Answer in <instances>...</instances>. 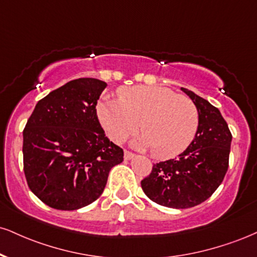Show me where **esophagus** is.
<instances>
[{
  "label": "esophagus",
  "mask_w": 257,
  "mask_h": 257,
  "mask_svg": "<svg viewBox=\"0 0 257 257\" xmlns=\"http://www.w3.org/2000/svg\"><path fill=\"white\" fill-rule=\"evenodd\" d=\"M135 157V154H133L131 152H128V151H124V159L125 160H131Z\"/></svg>",
  "instance_id": "obj_1"
}]
</instances>
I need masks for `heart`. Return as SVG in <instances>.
<instances>
[{
  "instance_id": "heart-1",
  "label": "heart",
  "mask_w": 257,
  "mask_h": 257,
  "mask_svg": "<svg viewBox=\"0 0 257 257\" xmlns=\"http://www.w3.org/2000/svg\"><path fill=\"white\" fill-rule=\"evenodd\" d=\"M119 100L105 98L97 106L98 118L107 137L116 144L125 141L140 126L133 141L140 150H153L160 159L184 152L199 128V112L189 98L159 86L120 88Z\"/></svg>"
}]
</instances>
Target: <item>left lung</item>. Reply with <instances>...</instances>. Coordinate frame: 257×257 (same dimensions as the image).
<instances>
[{
  "label": "left lung",
  "mask_w": 257,
  "mask_h": 257,
  "mask_svg": "<svg viewBox=\"0 0 257 257\" xmlns=\"http://www.w3.org/2000/svg\"><path fill=\"white\" fill-rule=\"evenodd\" d=\"M181 89L199 112L195 138L177 158L154 164L151 175L141 181L151 200L176 209L200 205L217 190L226 175L232 141L220 111L193 91Z\"/></svg>",
  "instance_id": "8db88e82"
}]
</instances>
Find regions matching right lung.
Returning <instances> with one entry per match:
<instances>
[{
  "instance_id": "1",
  "label": "right lung",
  "mask_w": 257,
  "mask_h": 257,
  "mask_svg": "<svg viewBox=\"0 0 257 257\" xmlns=\"http://www.w3.org/2000/svg\"><path fill=\"white\" fill-rule=\"evenodd\" d=\"M106 82L72 80L37 103L24 129V171L45 205L75 211L98 199L123 150L105 137L97 101Z\"/></svg>"
}]
</instances>
